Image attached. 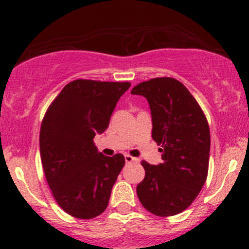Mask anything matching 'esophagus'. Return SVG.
<instances>
[{"instance_id":"esophagus-1","label":"esophagus","mask_w":249,"mask_h":249,"mask_svg":"<svg viewBox=\"0 0 249 249\" xmlns=\"http://www.w3.org/2000/svg\"><path fill=\"white\" fill-rule=\"evenodd\" d=\"M125 161L127 162H138L139 159L138 158H134V157L130 156V154H125Z\"/></svg>"}]
</instances>
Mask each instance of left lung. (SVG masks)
Wrapping results in <instances>:
<instances>
[{"instance_id": "1", "label": "left lung", "mask_w": 249, "mask_h": 249, "mask_svg": "<svg viewBox=\"0 0 249 249\" xmlns=\"http://www.w3.org/2000/svg\"><path fill=\"white\" fill-rule=\"evenodd\" d=\"M152 115V138L161 148V164L142 160L145 178L137 196L157 216L181 213L198 196L207 179L211 134L204 111L181 82L157 77L137 84Z\"/></svg>"}]
</instances>
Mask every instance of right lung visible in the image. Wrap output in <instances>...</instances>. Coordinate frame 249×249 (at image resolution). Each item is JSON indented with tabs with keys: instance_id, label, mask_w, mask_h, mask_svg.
<instances>
[{
	"instance_id": "add662e5",
	"label": "right lung",
	"mask_w": 249,
	"mask_h": 249,
	"mask_svg": "<svg viewBox=\"0 0 249 249\" xmlns=\"http://www.w3.org/2000/svg\"><path fill=\"white\" fill-rule=\"evenodd\" d=\"M130 82L76 79L48 107L39 131L45 179L58 206L77 219H92L107 210L124 156L107 157L93 144L108 126L117 102Z\"/></svg>"
}]
</instances>
